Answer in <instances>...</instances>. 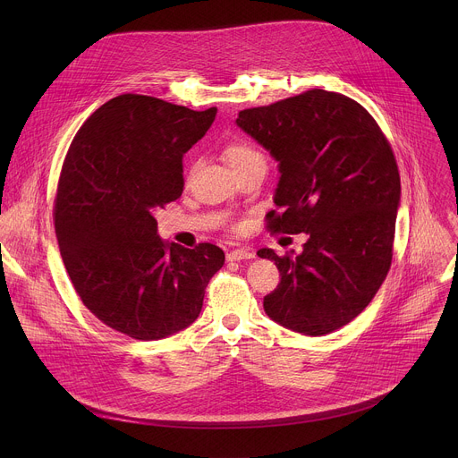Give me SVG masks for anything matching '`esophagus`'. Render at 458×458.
Returning a JSON list of instances; mask_svg holds the SVG:
<instances>
[{
	"label": "esophagus",
	"instance_id": "1",
	"mask_svg": "<svg viewBox=\"0 0 458 458\" xmlns=\"http://www.w3.org/2000/svg\"><path fill=\"white\" fill-rule=\"evenodd\" d=\"M255 253L251 250H246V248H237V250H232L226 259L228 260H244V259H253Z\"/></svg>",
	"mask_w": 458,
	"mask_h": 458
}]
</instances>
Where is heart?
I'll use <instances>...</instances> for the list:
<instances>
[{"label": "heart", "mask_w": 458, "mask_h": 458, "mask_svg": "<svg viewBox=\"0 0 458 458\" xmlns=\"http://www.w3.org/2000/svg\"><path fill=\"white\" fill-rule=\"evenodd\" d=\"M257 156L259 154L253 148H250L242 143H230V145L225 147V152H223V157H225V161L228 163L230 168H237L242 163H246V161H250Z\"/></svg>", "instance_id": "b5f03b06"}]
</instances>
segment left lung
Instances as JSON below:
<instances>
[{
    "instance_id": "obj_1",
    "label": "left lung",
    "mask_w": 458,
    "mask_h": 458,
    "mask_svg": "<svg viewBox=\"0 0 458 458\" xmlns=\"http://www.w3.org/2000/svg\"><path fill=\"white\" fill-rule=\"evenodd\" d=\"M237 126L277 161L268 228L306 233L301 253L260 248L281 272L265 311L302 335L332 334L352 322L384 283L401 177L389 143L357 101L320 89L246 108Z\"/></svg>"
}]
</instances>
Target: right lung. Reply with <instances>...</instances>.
<instances>
[{
	"label": "right lung",
	"mask_w": 458,
	"mask_h": 458,
	"mask_svg": "<svg viewBox=\"0 0 458 458\" xmlns=\"http://www.w3.org/2000/svg\"><path fill=\"white\" fill-rule=\"evenodd\" d=\"M216 114L123 94L85 121L64 157L54 212L64 268L83 304L132 339L188 328L225 265L216 244L163 242L156 221L181 198L182 156Z\"/></svg>",
	"instance_id": "1"
}]
</instances>
